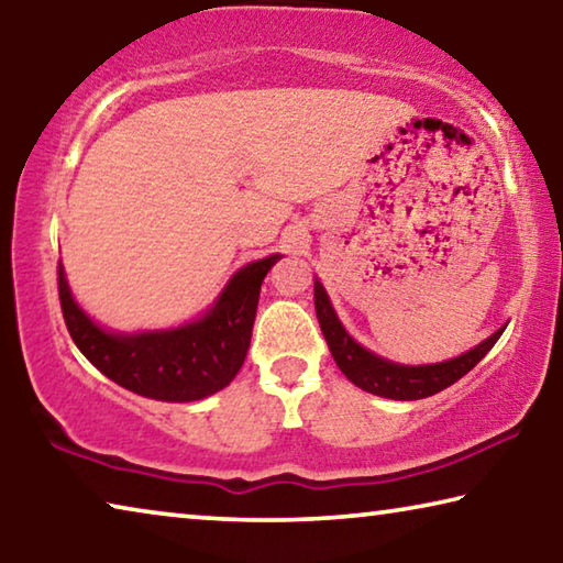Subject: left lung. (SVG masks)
Returning a JSON list of instances; mask_svg holds the SVG:
<instances>
[{"label":"left lung","instance_id":"left-lung-1","mask_svg":"<svg viewBox=\"0 0 563 563\" xmlns=\"http://www.w3.org/2000/svg\"><path fill=\"white\" fill-rule=\"evenodd\" d=\"M316 312L322 335L328 340V347L332 352V360L338 362L352 385L365 389L369 395L387 397V399H424L444 387L454 385L456 379L464 377L470 369L479 362L499 340L504 328H499L494 335L482 340L479 345L462 352L460 357L432 362V365H402V362H393L387 357H379L350 335L342 325L335 308L328 298V290L316 278Z\"/></svg>","mask_w":563,"mask_h":563}]
</instances>
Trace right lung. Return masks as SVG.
Wrapping results in <instances>:
<instances>
[{"instance_id":"obj_1","label":"right lung","mask_w":563,"mask_h":563,"mask_svg":"<svg viewBox=\"0 0 563 563\" xmlns=\"http://www.w3.org/2000/svg\"><path fill=\"white\" fill-rule=\"evenodd\" d=\"M280 258L275 253L235 271L201 318L139 332L107 330L89 318L59 263L62 312L76 347L113 383L161 402H196L231 385L243 367L261 285Z\"/></svg>"}]
</instances>
